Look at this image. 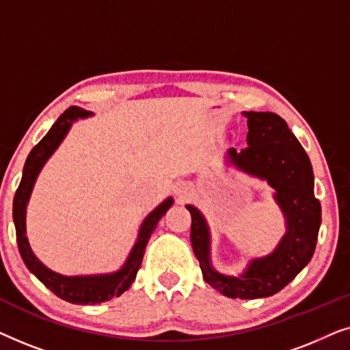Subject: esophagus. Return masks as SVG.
Segmentation results:
<instances>
[{
  "instance_id": "esophagus-1",
  "label": "esophagus",
  "mask_w": 350,
  "mask_h": 350,
  "mask_svg": "<svg viewBox=\"0 0 350 350\" xmlns=\"http://www.w3.org/2000/svg\"><path fill=\"white\" fill-rule=\"evenodd\" d=\"M178 194H180V198L183 199V198H186V194L188 193H186V189H178Z\"/></svg>"
}]
</instances>
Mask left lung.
<instances>
[{
  "label": "left lung",
  "instance_id": "8db88e82",
  "mask_svg": "<svg viewBox=\"0 0 350 350\" xmlns=\"http://www.w3.org/2000/svg\"><path fill=\"white\" fill-rule=\"evenodd\" d=\"M247 118L248 146L241 152L229 150L232 164L250 175L267 180L286 218V234L271 255L253 260L241 277L218 274L210 266L207 223L193 205L191 243L204 280L228 298L255 299L275 295L308 265L317 245L322 207L314 196V174L309 156L286 122L274 113H243Z\"/></svg>",
  "mask_w": 350,
  "mask_h": 350
}]
</instances>
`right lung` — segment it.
Wrapping results in <instances>:
<instances>
[{"mask_svg":"<svg viewBox=\"0 0 350 350\" xmlns=\"http://www.w3.org/2000/svg\"><path fill=\"white\" fill-rule=\"evenodd\" d=\"M92 113L84 111V109L71 107L66 109L64 114L54 122L51 131L42 137V140L33 148L28 154L25 165H23V175L21 180V185L14 196V205H12V217L14 224H16V236H17V245L18 252L25 266L33 272L52 293L59 296V298L68 301L71 304H98L103 301H108L116 296L122 295L132 282L135 280L137 272L140 269L143 255H145L146 243L150 241L151 234L159 223V219L164 217L167 210L172 207L174 200L169 198L164 200L159 207L148 215L145 221H143L140 228V234L133 245L131 255H129L126 265L122 269H119L114 274L107 275H76V277H66L52 272L51 269L42 265L38 258L33 255L30 245H28L27 239V228H25V213H27V204L30 199L33 185H35L36 176L40 170L44 165V162L49 159L52 152L57 150L60 142L64 140L66 132L70 131L71 124L78 118H88Z\"/></svg>","mask_w":350,"mask_h":350,"instance_id":"right-lung-1","label":"right lung"}]
</instances>
